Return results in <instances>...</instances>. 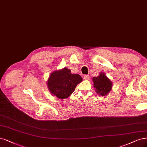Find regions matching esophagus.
Segmentation results:
<instances>
[{"label":"esophagus","mask_w":147,"mask_h":147,"mask_svg":"<svg viewBox=\"0 0 147 147\" xmlns=\"http://www.w3.org/2000/svg\"><path fill=\"white\" fill-rule=\"evenodd\" d=\"M84 79L86 80H89V75H84Z\"/></svg>","instance_id":"34e87169"}]
</instances>
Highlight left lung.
<instances>
[{"mask_svg": "<svg viewBox=\"0 0 147 147\" xmlns=\"http://www.w3.org/2000/svg\"><path fill=\"white\" fill-rule=\"evenodd\" d=\"M92 82L95 92L101 96H106L112 90L113 83L104 72H100L98 77H93Z\"/></svg>", "mask_w": 147, "mask_h": 147, "instance_id": "left-lung-1", "label": "left lung"}]
</instances>
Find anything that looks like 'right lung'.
I'll return each instance as SVG.
<instances>
[{"label":"right lung","mask_w":147,"mask_h":147,"mask_svg":"<svg viewBox=\"0 0 147 147\" xmlns=\"http://www.w3.org/2000/svg\"><path fill=\"white\" fill-rule=\"evenodd\" d=\"M82 81L79 74H72L71 70L64 67L50 74L47 84L52 95L59 99H65L71 95L77 85Z\"/></svg>","instance_id":"1"}]
</instances>
